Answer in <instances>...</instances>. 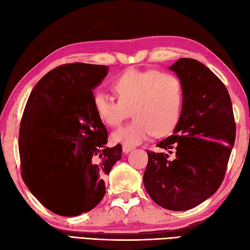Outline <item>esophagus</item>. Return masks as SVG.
<instances>
[{"label": "esophagus", "mask_w": 250, "mask_h": 250, "mask_svg": "<svg viewBox=\"0 0 250 250\" xmlns=\"http://www.w3.org/2000/svg\"><path fill=\"white\" fill-rule=\"evenodd\" d=\"M132 149H133V148H132L131 146H128V145H124V146H122V151H124L125 153L130 152Z\"/></svg>", "instance_id": "34e87169"}]
</instances>
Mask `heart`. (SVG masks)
<instances>
[{
	"instance_id": "heart-1",
	"label": "heart",
	"mask_w": 250,
	"mask_h": 250,
	"mask_svg": "<svg viewBox=\"0 0 250 250\" xmlns=\"http://www.w3.org/2000/svg\"><path fill=\"white\" fill-rule=\"evenodd\" d=\"M118 100L104 92L93 95V109L98 118L109 126H118L133 113L135 119L116 130L115 143L134 146L153 134L171 132L182 115L184 83L174 73L158 70H129L111 83Z\"/></svg>"
}]
</instances>
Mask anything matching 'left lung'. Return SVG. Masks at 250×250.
<instances>
[{
    "label": "left lung",
    "mask_w": 250,
    "mask_h": 250,
    "mask_svg": "<svg viewBox=\"0 0 250 250\" xmlns=\"http://www.w3.org/2000/svg\"><path fill=\"white\" fill-rule=\"evenodd\" d=\"M172 71L184 83V104L172 135L147 150V193L169 210H187L213 195L225 178L236 126L229 92L220 79L198 60L182 58Z\"/></svg>",
    "instance_id": "8db88e82"
}]
</instances>
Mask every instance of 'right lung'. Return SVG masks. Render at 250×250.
Here are the masks:
<instances>
[{
    "instance_id": "right-lung-1",
    "label": "right lung",
    "mask_w": 250,
    "mask_h": 250,
    "mask_svg": "<svg viewBox=\"0 0 250 250\" xmlns=\"http://www.w3.org/2000/svg\"><path fill=\"white\" fill-rule=\"evenodd\" d=\"M107 66L63 64L41 78L25 104L19 130L21 176L52 213L77 216L97 206L106 192L104 178L121 159L122 147H106L108 133L93 109L92 90ZM73 187L75 206L62 195Z\"/></svg>"
}]
</instances>
